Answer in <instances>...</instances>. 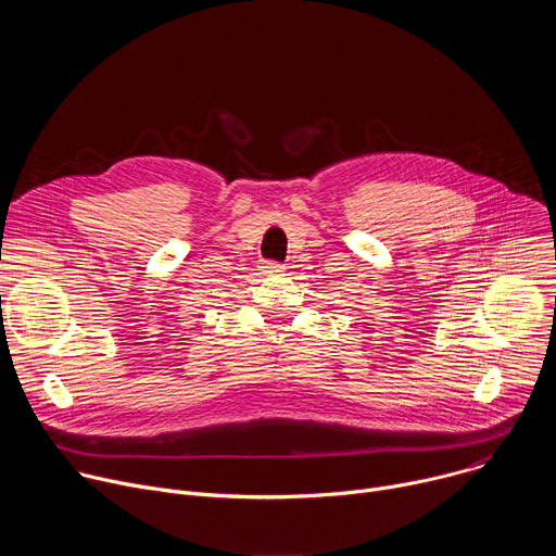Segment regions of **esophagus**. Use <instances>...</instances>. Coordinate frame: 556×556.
<instances>
[{
    "mask_svg": "<svg viewBox=\"0 0 556 556\" xmlns=\"http://www.w3.org/2000/svg\"><path fill=\"white\" fill-rule=\"evenodd\" d=\"M283 273V266L281 264H275V262H266L262 266V275L264 277H275V275H281Z\"/></svg>",
    "mask_w": 556,
    "mask_h": 556,
    "instance_id": "obj_1",
    "label": "esophagus"
}]
</instances>
